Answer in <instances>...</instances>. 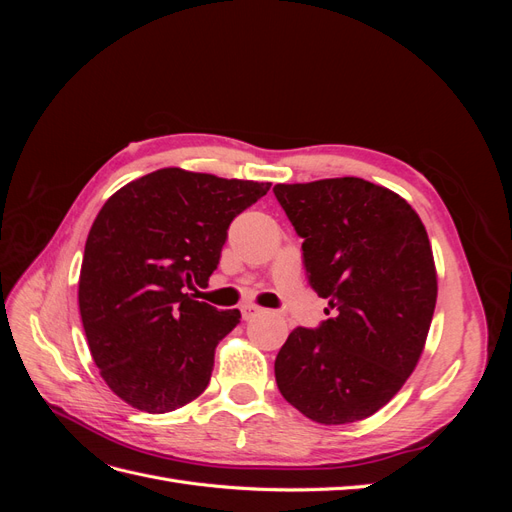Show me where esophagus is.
<instances>
[{"label": "esophagus", "instance_id": "obj_1", "mask_svg": "<svg viewBox=\"0 0 512 512\" xmlns=\"http://www.w3.org/2000/svg\"><path fill=\"white\" fill-rule=\"evenodd\" d=\"M262 312L260 307H256V305H243L241 307V316H243V320H252L254 316H258Z\"/></svg>", "mask_w": 512, "mask_h": 512}]
</instances>
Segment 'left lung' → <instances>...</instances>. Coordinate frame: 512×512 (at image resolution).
<instances>
[{
  "mask_svg": "<svg viewBox=\"0 0 512 512\" xmlns=\"http://www.w3.org/2000/svg\"><path fill=\"white\" fill-rule=\"evenodd\" d=\"M273 192L303 239L307 282L333 312L318 329L288 335L277 389L316 423L363 421L423 354L438 297L427 230L399 194L359 177L277 183Z\"/></svg>",
  "mask_w": 512,
  "mask_h": 512,
  "instance_id": "1",
  "label": "left lung"
}]
</instances>
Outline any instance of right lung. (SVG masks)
<instances>
[{
  "label": "right lung",
  "instance_id": "right-lung-1",
  "mask_svg": "<svg viewBox=\"0 0 512 512\" xmlns=\"http://www.w3.org/2000/svg\"><path fill=\"white\" fill-rule=\"evenodd\" d=\"M271 183L160 168L106 200L91 226L79 309L100 376L136 410L164 414L207 389L215 346L239 309L194 301L218 269L228 226Z\"/></svg>",
  "mask_w": 512,
  "mask_h": 512
}]
</instances>
